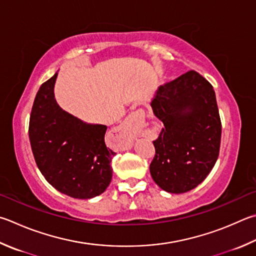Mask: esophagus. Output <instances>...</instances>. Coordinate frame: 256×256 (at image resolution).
Segmentation results:
<instances>
[{"instance_id": "34e87169", "label": "esophagus", "mask_w": 256, "mask_h": 256, "mask_svg": "<svg viewBox=\"0 0 256 256\" xmlns=\"http://www.w3.org/2000/svg\"><path fill=\"white\" fill-rule=\"evenodd\" d=\"M152 118V115H150ZM144 118V110H138L136 112L132 113V115L128 118L126 122H125L122 126L116 128V132H118L120 136H124L125 141L123 143V148H128L131 146V136H130V133H131L134 128H138V125H140V120Z\"/></svg>"}]
</instances>
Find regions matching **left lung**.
<instances>
[{
	"instance_id": "obj_1",
	"label": "left lung",
	"mask_w": 256,
	"mask_h": 256,
	"mask_svg": "<svg viewBox=\"0 0 256 256\" xmlns=\"http://www.w3.org/2000/svg\"><path fill=\"white\" fill-rule=\"evenodd\" d=\"M150 105L164 125L153 141L152 179L166 192H187L205 180L220 153L222 123L215 92L190 70L158 88Z\"/></svg>"
}]
</instances>
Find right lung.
Here are the masks:
<instances>
[{
    "label": "right lung",
    "instance_id": "obj_1",
    "mask_svg": "<svg viewBox=\"0 0 256 256\" xmlns=\"http://www.w3.org/2000/svg\"><path fill=\"white\" fill-rule=\"evenodd\" d=\"M58 72L40 86L32 106L29 138L34 160L46 180L62 194L90 199L103 194L112 180L106 146L108 126L69 114L54 98Z\"/></svg>",
    "mask_w": 256,
    "mask_h": 256
}]
</instances>
